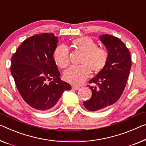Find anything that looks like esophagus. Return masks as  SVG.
Listing matches in <instances>:
<instances>
[{"label": "esophagus", "mask_w": 146, "mask_h": 146, "mask_svg": "<svg viewBox=\"0 0 146 146\" xmlns=\"http://www.w3.org/2000/svg\"><path fill=\"white\" fill-rule=\"evenodd\" d=\"M72 88L73 89V90H79V89H80V87L78 86H76V85H73L72 86Z\"/></svg>", "instance_id": "1"}]
</instances>
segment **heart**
Here are the masks:
<instances>
[{
    "label": "heart",
    "instance_id": "heart-1",
    "mask_svg": "<svg viewBox=\"0 0 146 146\" xmlns=\"http://www.w3.org/2000/svg\"><path fill=\"white\" fill-rule=\"evenodd\" d=\"M74 47L83 52L80 66H72L65 71L64 79L69 83L79 85L88 79L90 70L98 73L105 68L109 60V53L106 49L98 47L97 43L88 36L74 39ZM53 58L56 65L61 68H66L69 64V51L64 45L56 47Z\"/></svg>",
    "mask_w": 146,
    "mask_h": 146
}]
</instances>
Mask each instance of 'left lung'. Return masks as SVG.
Segmentation results:
<instances>
[{
	"label": "left lung",
	"instance_id": "1",
	"mask_svg": "<svg viewBox=\"0 0 146 146\" xmlns=\"http://www.w3.org/2000/svg\"><path fill=\"white\" fill-rule=\"evenodd\" d=\"M109 53L105 68L92 78L88 85L92 90L90 99L83 102L86 110L95 111L103 110L118 101L127 84L132 66L129 49L119 38L108 34L100 36Z\"/></svg>",
	"mask_w": 146,
	"mask_h": 146
}]
</instances>
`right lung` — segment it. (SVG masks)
Wrapping results in <instances>:
<instances>
[{
    "label": "right lung",
    "mask_w": 146,
    "mask_h": 146,
    "mask_svg": "<svg viewBox=\"0 0 146 146\" xmlns=\"http://www.w3.org/2000/svg\"><path fill=\"white\" fill-rule=\"evenodd\" d=\"M58 42L53 33L36 34L23 41L11 59L10 71L19 94L38 111L50 110L65 90L71 89L70 84L61 80L54 62ZM47 80L51 81L48 84Z\"/></svg>",
    "instance_id": "obj_1"
}]
</instances>
